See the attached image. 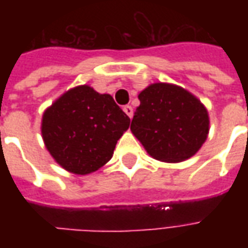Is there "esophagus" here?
Wrapping results in <instances>:
<instances>
[{"label":"esophagus","instance_id":"esophagus-1","mask_svg":"<svg viewBox=\"0 0 248 248\" xmlns=\"http://www.w3.org/2000/svg\"><path fill=\"white\" fill-rule=\"evenodd\" d=\"M124 111L127 114V115H129L130 118H133V115H134V110H133V108H131V106H129V105H127V106H124Z\"/></svg>","mask_w":248,"mask_h":248}]
</instances>
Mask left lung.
<instances>
[{
  "instance_id": "obj_1",
  "label": "left lung",
  "mask_w": 248,
  "mask_h": 248,
  "mask_svg": "<svg viewBox=\"0 0 248 248\" xmlns=\"http://www.w3.org/2000/svg\"><path fill=\"white\" fill-rule=\"evenodd\" d=\"M131 131L153 158L181 162L197 153L208 134V114L185 89L154 83L138 95Z\"/></svg>"
}]
</instances>
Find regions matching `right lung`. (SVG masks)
Wrapping results in <instances>:
<instances>
[{
	"label": "right lung",
	"mask_w": 248,
	"mask_h": 248,
	"mask_svg": "<svg viewBox=\"0 0 248 248\" xmlns=\"http://www.w3.org/2000/svg\"><path fill=\"white\" fill-rule=\"evenodd\" d=\"M129 126L130 118L111 95L83 85L65 93L46 110L42 137L65 170L89 174L111 159L117 140Z\"/></svg>",
	"instance_id": "1"
}]
</instances>
